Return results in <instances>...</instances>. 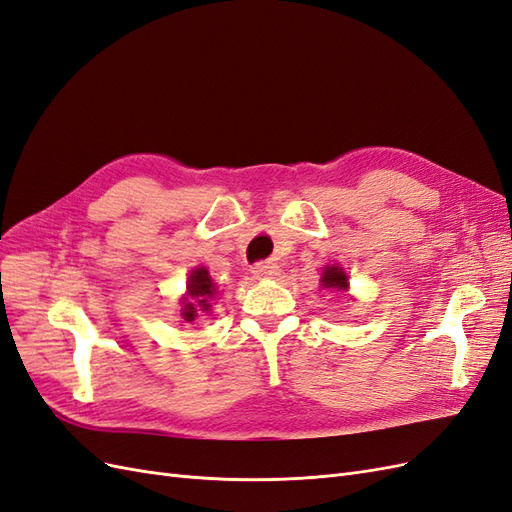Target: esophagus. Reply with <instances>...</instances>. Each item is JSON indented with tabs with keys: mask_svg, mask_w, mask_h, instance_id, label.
I'll return each mask as SVG.
<instances>
[{
	"mask_svg": "<svg viewBox=\"0 0 512 512\" xmlns=\"http://www.w3.org/2000/svg\"><path fill=\"white\" fill-rule=\"evenodd\" d=\"M252 273L256 280H269V277H275L277 273H280V267H277L273 260H265V262H256V265L252 267Z\"/></svg>",
	"mask_w": 512,
	"mask_h": 512,
	"instance_id": "obj_1",
	"label": "esophagus"
}]
</instances>
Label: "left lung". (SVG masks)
I'll list each match as a JSON object with an SVG mask.
<instances>
[{"label":"left lung","mask_w":512,"mask_h":512,"mask_svg":"<svg viewBox=\"0 0 512 512\" xmlns=\"http://www.w3.org/2000/svg\"><path fill=\"white\" fill-rule=\"evenodd\" d=\"M320 286L329 288V290H337V292H346L348 290V275L342 267L329 265V267H324V271H322Z\"/></svg>","instance_id":"1"}]
</instances>
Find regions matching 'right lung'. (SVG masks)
Segmentation results:
<instances>
[{
    "mask_svg": "<svg viewBox=\"0 0 512 512\" xmlns=\"http://www.w3.org/2000/svg\"><path fill=\"white\" fill-rule=\"evenodd\" d=\"M215 294H218V288H215L209 271L205 267H196L188 277V292H185L181 301L183 320L192 322L200 312H209Z\"/></svg>",
    "mask_w": 512,
    "mask_h": 512,
    "instance_id": "add662e5",
    "label": "right lung"
}]
</instances>
